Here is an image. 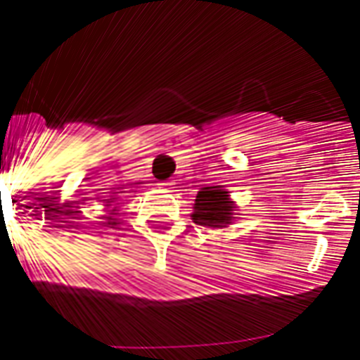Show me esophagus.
Returning <instances> with one entry per match:
<instances>
[{"label": "esophagus", "mask_w": 360, "mask_h": 360, "mask_svg": "<svg viewBox=\"0 0 360 360\" xmlns=\"http://www.w3.org/2000/svg\"><path fill=\"white\" fill-rule=\"evenodd\" d=\"M162 187L169 188V187H172V183H169V181H166V183H162Z\"/></svg>", "instance_id": "1"}]
</instances>
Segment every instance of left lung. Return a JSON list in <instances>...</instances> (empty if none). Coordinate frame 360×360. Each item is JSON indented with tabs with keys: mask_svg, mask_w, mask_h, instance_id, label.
Masks as SVG:
<instances>
[{
	"mask_svg": "<svg viewBox=\"0 0 360 360\" xmlns=\"http://www.w3.org/2000/svg\"><path fill=\"white\" fill-rule=\"evenodd\" d=\"M238 206L231 198V193L223 185L202 187L193 204V221L196 225L210 229H225L234 221Z\"/></svg>",
	"mask_w": 360,
	"mask_h": 360,
	"instance_id": "obj_1",
	"label": "left lung"
}]
</instances>
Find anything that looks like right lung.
<instances>
[{
    "label": "right lung",
    "mask_w": 360,
    "mask_h": 360,
    "mask_svg": "<svg viewBox=\"0 0 360 360\" xmlns=\"http://www.w3.org/2000/svg\"><path fill=\"white\" fill-rule=\"evenodd\" d=\"M116 200H118V198H114V196H110V198H106V200H101V202H105L106 207H112L114 204H116ZM108 212H110V214L103 215V217H105V219H106L105 225H112V227H114V225L118 223V219H114V215H116V212H118V210H116V206H115L112 210H108Z\"/></svg>",
    "instance_id": "right-lung-1"
}]
</instances>
